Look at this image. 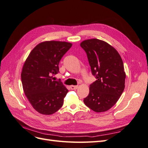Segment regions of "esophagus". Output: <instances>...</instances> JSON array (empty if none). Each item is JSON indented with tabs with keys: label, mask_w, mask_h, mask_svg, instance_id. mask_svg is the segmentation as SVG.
Wrapping results in <instances>:
<instances>
[{
	"label": "esophagus",
	"mask_w": 148,
	"mask_h": 148,
	"mask_svg": "<svg viewBox=\"0 0 148 148\" xmlns=\"http://www.w3.org/2000/svg\"><path fill=\"white\" fill-rule=\"evenodd\" d=\"M78 88V86H73V85H72V86H70V88L71 89H77V88Z\"/></svg>",
	"instance_id": "obj_1"
}]
</instances>
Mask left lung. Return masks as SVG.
Here are the masks:
<instances>
[{
	"mask_svg": "<svg viewBox=\"0 0 148 148\" xmlns=\"http://www.w3.org/2000/svg\"><path fill=\"white\" fill-rule=\"evenodd\" d=\"M80 46L86 52L96 78L89 86L84 103L96 112H106L115 104L124 90L126 75L122 59L115 48L102 40H85Z\"/></svg>",
	"mask_w": 148,
	"mask_h": 148,
	"instance_id": "8db88e82",
	"label": "left lung"
}]
</instances>
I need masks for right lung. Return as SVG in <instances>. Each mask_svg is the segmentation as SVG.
I'll return each mask as SVG.
<instances>
[{
  "label": "right lung",
  "mask_w": 148,
  "mask_h": 148,
  "mask_svg": "<svg viewBox=\"0 0 148 148\" xmlns=\"http://www.w3.org/2000/svg\"><path fill=\"white\" fill-rule=\"evenodd\" d=\"M72 46L67 42L50 41L39 43L26 59L21 74L26 97L39 113L51 115L60 109L69 90L52 75L59 72V64Z\"/></svg>",
  "instance_id": "1"
}]
</instances>
